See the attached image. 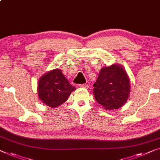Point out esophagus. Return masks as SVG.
I'll use <instances>...</instances> for the list:
<instances>
[{
    "mask_svg": "<svg viewBox=\"0 0 160 160\" xmlns=\"http://www.w3.org/2000/svg\"><path fill=\"white\" fill-rule=\"evenodd\" d=\"M79 87L81 88H84V89H88L89 88V84H80Z\"/></svg>",
    "mask_w": 160,
    "mask_h": 160,
    "instance_id": "34e87169",
    "label": "esophagus"
}]
</instances>
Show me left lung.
Returning <instances> with one entry per match:
<instances>
[{
  "instance_id": "8db88e82",
  "label": "left lung",
  "mask_w": 160,
  "mask_h": 160,
  "mask_svg": "<svg viewBox=\"0 0 160 160\" xmlns=\"http://www.w3.org/2000/svg\"><path fill=\"white\" fill-rule=\"evenodd\" d=\"M93 86L95 99L105 110L121 108L130 95V78L123 67L118 63L102 68Z\"/></svg>"
}]
</instances>
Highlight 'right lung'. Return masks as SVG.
I'll return each instance as SVG.
<instances>
[{"label": "right lung", "mask_w": 160, "mask_h": 160, "mask_svg": "<svg viewBox=\"0 0 160 160\" xmlns=\"http://www.w3.org/2000/svg\"><path fill=\"white\" fill-rule=\"evenodd\" d=\"M75 89L58 68L44 73L38 83L39 99L51 108L63 104Z\"/></svg>", "instance_id": "1"}]
</instances>
